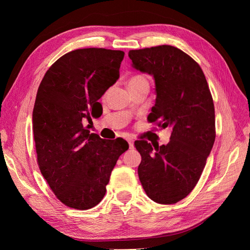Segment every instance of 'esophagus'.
Returning a JSON list of instances; mask_svg holds the SVG:
<instances>
[{
	"mask_svg": "<svg viewBox=\"0 0 250 250\" xmlns=\"http://www.w3.org/2000/svg\"><path fill=\"white\" fill-rule=\"evenodd\" d=\"M133 143H134L133 139H128V144H129V148L130 149L133 148Z\"/></svg>",
	"mask_w": 250,
	"mask_h": 250,
	"instance_id": "34e87169",
	"label": "esophagus"
}]
</instances>
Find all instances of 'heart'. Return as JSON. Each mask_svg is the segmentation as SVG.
I'll list each match as a JSON object with an SVG mask.
<instances>
[{"mask_svg": "<svg viewBox=\"0 0 250 250\" xmlns=\"http://www.w3.org/2000/svg\"><path fill=\"white\" fill-rule=\"evenodd\" d=\"M143 80H146V78L144 77V76H142V75H133V76H131L129 78V80H128V85L135 84V83L141 82Z\"/></svg>", "mask_w": 250, "mask_h": 250, "instance_id": "1", "label": "heart"}]
</instances>
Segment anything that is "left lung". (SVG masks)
Instances as JSON below:
<instances>
[{
  "mask_svg": "<svg viewBox=\"0 0 250 250\" xmlns=\"http://www.w3.org/2000/svg\"><path fill=\"white\" fill-rule=\"evenodd\" d=\"M128 56L133 69L151 75L155 82L156 99L149 122L160 120L161 128H171L167 145L134 142L142 156L139 178L151 200L176 203L197 185L213 148V98L199 64L175 47L131 50Z\"/></svg>",
  "mask_w": 250,
  "mask_h": 250,
  "instance_id": "1",
  "label": "left lung"
}]
</instances>
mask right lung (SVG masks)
<instances>
[{
    "label": "right lung",
    "mask_w": 250,
    "mask_h": 250,
    "mask_svg": "<svg viewBox=\"0 0 250 250\" xmlns=\"http://www.w3.org/2000/svg\"><path fill=\"white\" fill-rule=\"evenodd\" d=\"M123 58V51L102 48L69 52L52 64L37 90V163L51 190L70 208L84 210L103 199L118 158L129 147L123 139L103 140L84 127L119 79Z\"/></svg>",
    "instance_id": "add662e5"
}]
</instances>
